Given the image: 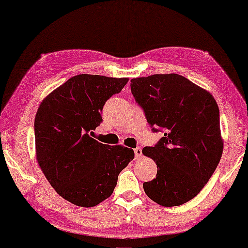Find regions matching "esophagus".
<instances>
[{"label": "esophagus", "instance_id": "esophagus-1", "mask_svg": "<svg viewBox=\"0 0 248 248\" xmlns=\"http://www.w3.org/2000/svg\"><path fill=\"white\" fill-rule=\"evenodd\" d=\"M134 153H135L136 157H140L141 156V149L137 147L136 149H134Z\"/></svg>", "mask_w": 248, "mask_h": 248}]
</instances>
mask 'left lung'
I'll list each match as a JSON object with an SVG mask.
<instances>
[{"instance_id": "obj_1", "label": "left lung", "mask_w": 248, "mask_h": 248, "mask_svg": "<svg viewBox=\"0 0 248 248\" xmlns=\"http://www.w3.org/2000/svg\"><path fill=\"white\" fill-rule=\"evenodd\" d=\"M131 92L152 131L164 132L142 154L157 164L156 178L143 183L150 199L178 206L200 193L223 152L220 112L212 94L179 74L131 79Z\"/></svg>"}]
</instances>
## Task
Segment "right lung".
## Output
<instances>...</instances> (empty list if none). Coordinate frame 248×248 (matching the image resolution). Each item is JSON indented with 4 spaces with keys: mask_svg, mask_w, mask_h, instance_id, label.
<instances>
[{
    "mask_svg": "<svg viewBox=\"0 0 248 248\" xmlns=\"http://www.w3.org/2000/svg\"><path fill=\"white\" fill-rule=\"evenodd\" d=\"M129 78L79 74L42 101L34 119L36 158L44 175L63 199L82 207L112 195L119 173L134 158L123 145L92 138L100 112Z\"/></svg>",
    "mask_w": 248,
    "mask_h": 248,
    "instance_id": "right-lung-1",
    "label": "right lung"
}]
</instances>
